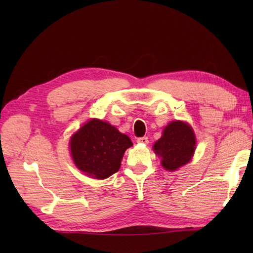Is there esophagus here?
Masks as SVG:
<instances>
[{
	"label": "esophagus",
	"instance_id": "esophagus-1",
	"mask_svg": "<svg viewBox=\"0 0 253 253\" xmlns=\"http://www.w3.org/2000/svg\"><path fill=\"white\" fill-rule=\"evenodd\" d=\"M137 142L138 143H141V144H147L149 142L148 140V137H140L137 139Z\"/></svg>",
	"mask_w": 253,
	"mask_h": 253
}]
</instances>
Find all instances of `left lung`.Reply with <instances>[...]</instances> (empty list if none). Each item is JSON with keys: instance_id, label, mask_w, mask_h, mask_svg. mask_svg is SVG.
I'll list each match as a JSON object with an SVG mask.
<instances>
[{"instance_id": "left-lung-1", "label": "left lung", "mask_w": 253, "mask_h": 253, "mask_svg": "<svg viewBox=\"0 0 253 253\" xmlns=\"http://www.w3.org/2000/svg\"><path fill=\"white\" fill-rule=\"evenodd\" d=\"M196 149V138L187 123L171 122L154 143L153 150L162 160L164 169L173 171L189 162Z\"/></svg>"}]
</instances>
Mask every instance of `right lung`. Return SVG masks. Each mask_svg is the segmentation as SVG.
Returning <instances> with one entry per match:
<instances>
[{
	"label": "right lung",
	"instance_id": "add662e5",
	"mask_svg": "<svg viewBox=\"0 0 253 253\" xmlns=\"http://www.w3.org/2000/svg\"><path fill=\"white\" fill-rule=\"evenodd\" d=\"M131 146L129 137L100 120L89 121L71 139L74 163L85 175L96 179L116 173L126 149Z\"/></svg>",
	"mask_w": 253,
	"mask_h": 253
}]
</instances>
